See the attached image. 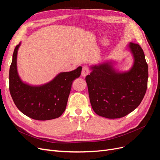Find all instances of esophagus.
<instances>
[{"instance_id": "1", "label": "esophagus", "mask_w": 160, "mask_h": 160, "mask_svg": "<svg viewBox=\"0 0 160 160\" xmlns=\"http://www.w3.org/2000/svg\"><path fill=\"white\" fill-rule=\"evenodd\" d=\"M89 73V69L88 67H83V69H82V72H81V77H85Z\"/></svg>"}]
</instances>
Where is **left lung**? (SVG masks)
<instances>
[{"label":"left lung","mask_w":160,"mask_h":160,"mask_svg":"<svg viewBox=\"0 0 160 160\" xmlns=\"http://www.w3.org/2000/svg\"><path fill=\"white\" fill-rule=\"evenodd\" d=\"M128 49L133 57L128 71L115 68V61L90 66L86 77L91 107L96 114L108 119L123 118L136 109L146 94L148 66L142 47L129 42Z\"/></svg>","instance_id":"1"}]
</instances>
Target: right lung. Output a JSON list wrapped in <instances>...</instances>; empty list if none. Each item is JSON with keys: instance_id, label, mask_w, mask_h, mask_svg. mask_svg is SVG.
<instances>
[{"instance_id": "right-lung-1", "label": "right lung", "mask_w": 160, "mask_h": 160, "mask_svg": "<svg viewBox=\"0 0 160 160\" xmlns=\"http://www.w3.org/2000/svg\"><path fill=\"white\" fill-rule=\"evenodd\" d=\"M21 42L14 49L9 70V90L17 108L28 118L50 120L64 112L71 85L81 75V67L70 72H61L47 83L33 85L24 82L17 70V54Z\"/></svg>"}]
</instances>
